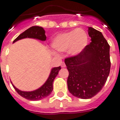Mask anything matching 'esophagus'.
<instances>
[{"mask_svg":"<svg viewBox=\"0 0 120 120\" xmlns=\"http://www.w3.org/2000/svg\"><path fill=\"white\" fill-rule=\"evenodd\" d=\"M65 67H66V64H65V63H64V62H63L61 64V67H63V68H64Z\"/></svg>","mask_w":120,"mask_h":120,"instance_id":"34e87169","label":"esophagus"}]
</instances>
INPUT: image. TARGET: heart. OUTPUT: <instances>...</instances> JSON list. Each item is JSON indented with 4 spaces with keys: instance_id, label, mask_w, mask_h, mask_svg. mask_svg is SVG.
Segmentation results:
<instances>
[{
    "instance_id": "b5f03b06",
    "label": "heart",
    "mask_w": 120,
    "mask_h": 120,
    "mask_svg": "<svg viewBox=\"0 0 120 120\" xmlns=\"http://www.w3.org/2000/svg\"><path fill=\"white\" fill-rule=\"evenodd\" d=\"M88 43V36L82 29L58 35L53 40L52 46L58 52H66L69 50L72 55H77L83 50Z\"/></svg>"
}]
</instances>
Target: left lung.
I'll use <instances>...</instances> for the list:
<instances>
[{"mask_svg":"<svg viewBox=\"0 0 120 120\" xmlns=\"http://www.w3.org/2000/svg\"><path fill=\"white\" fill-rule=\"evenodd\" d=\"M88 33L90 43L79 54L64 59L69 72L68 89L81 99L91 98L102 89L110 69V46L107 40L101 32L92 27Z\"/></svg>","mask_w":120,"mask_h":120,"instance_id":"8db88e82","label":"left lung"}]
</instances>
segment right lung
Wrapping results in <instances>:
<instances>
[{"label": "right lung", "mask_w": 120, "mask_h": 120, "mask_svg": "<svg viewBox=\"0 0 120 120\" xmlns=\"http://www.w3.org/2000/svg\"><path fill=\"white\" fill-rule=\"evenodd\" d=\"M34 38L37 39L41 41H45L46 39L45 31L42 27L39 26H32L30 28L23 33H22L18 36L14 41L13 42L17 41L19 40L24 39V38ZM61 69V67H55L53 68L51 70L50 74L48 77V79L45 82L43 85L40 87L39 89L35 90L34 91L24 92L21 91L20 90L17 89L15 86L12 84L13 88L20 96L23 97L26 99L31 101H38L41 99L45 98L46 97L48 96L53 90V82L55 78L58 74L59 71Z\"/></svg>", "instance_id": "right-lung-1"}]
</instances>
